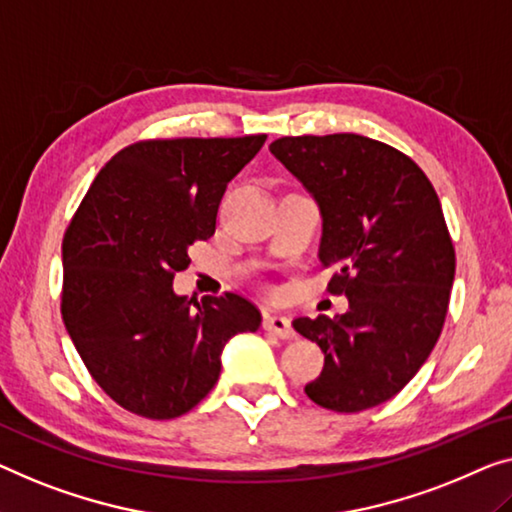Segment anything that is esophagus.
<instances>
[{
  "mask_svg": "<svg viewBox=\"0 0 512 512\" xmlns=\"http://www.w3.org/2000/svg\"><path fill=\"white\" fill-rule=\"evenodd\" d=\"M262 326H264V331L278 335V338H282V340H292L296 335L292 322L282 315H266Z\"/></svg>",
  "mask_w": 512,
  "mask_h": 512,
  "instance_id": "esophagus-1",
  "label": "esophagus"
}]
</instances>
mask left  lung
Here are the masks:
<instances>
[{
  "mask_svg": "<svg viewBox=\"0 0 512 512\" xmlns=\"http://www.w3.org/2000/svg\"><path fill=\"white\" fill-rule=\"evenodd\" d=\"M276 156L322 213L319 262L345 315L294 319L324 352L305 386L319 407L356 414L398 395L437 345L455 248L430 179L409 156L356 133L280 137Z\"/></svg>",
  "mask_w": 512,
  "mask_h": 512,
  "instance_id": "8db88e82",
  "label": "left lung"
}]
</instances>
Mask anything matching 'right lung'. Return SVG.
Instances as JSON below:
<instances>
[{
    "label": "right lung",
    "instance_id": "1",
    "mask_svg": "<svg viewBox=\"0 0 512 512\" xmlns=\"http://www.w3.org/2000/svg\"><path fill=\"white\" fill-rule=\"evenodd\" d=\"M266 135L144 140L112 156L61 243V317L89 375L131 414L167 421L207 398L220 354L262 315L239 294H174L188 248Z\"/></svg>",
    "mask_w": 512,
    "mask_h": 512
}]
</instances>
